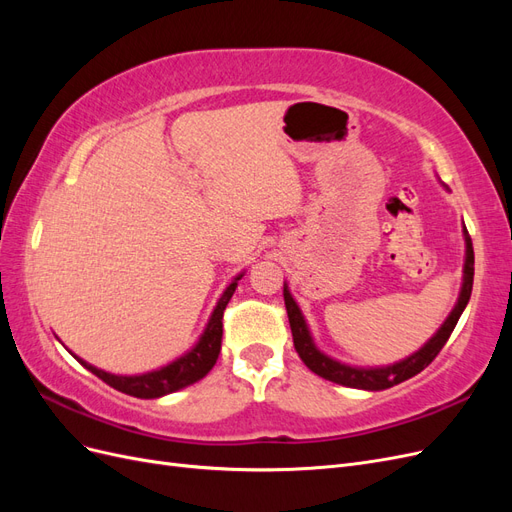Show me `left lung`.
Returning a JSON list of instances; mask_svg holds the SVG:
<instances>
[{
  "mask_svg": "<svg viewBox=\"0 0 512 512\" xmlns=\"http://www.w3.org/2000/svg\"><path fill=\"white\" fill-rule=\"evenodd\" d=\"M466 267H463V288L459 294V301L455 305V309L451 312V316L446 318V322L440 327V331L433 335L429 342L418 350L416 354L408 356L406 361L389 365V367H378V369H359V367H348L337 363L329 356H324L312 342L309 337L307 324L301 316L299 305L294 303V299L290 297L288 288L284 286V303H286V312H288V320H290V331H292V342L294 348H297L301 361L318 374L324 380H331L335 384L342 386H350V389H365V391H382V389H391V386L404 382L421 371L436 359L440 354V350L444 348V344L451 337L455 324L461 316L463 309H466L470 294H472V282H474V250H472V239L466 230Z\"/></svg>",
  "mask_w": 512,
  "mask_h": 512,
  "instance_id": "1",
  "label": "left lung"
}]
</instances>
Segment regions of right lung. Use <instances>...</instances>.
I'll return each instance as SVG.
<instances>
[{"label":"right lung","instance_id":"1","mask_svg":"<svg viewBox=\"0 0 512 512\" xmlns=\"http://www.w3.org/2000/svg\"><path fill=\"white\" fill-rule=\"evenodd\" d=\"M237 280H241V275L237 277ZM237 280L224 290L222 299L213 309L211 320L207 324L203 337L198 339V344L188 354L177 359L175 363H170L158 371H151V374H143V376H113V374H106V371H102L94 365L81 361L79 356H76V361H79L83 367H87L91 374H96L108 386H113V389L126 393V395H132V397H138V399H156V397L168 395L173 391H179L188 384H194L196 380L205 378L211 371V367L215 365V361H218V354L222 348L224 309H226L232 294H235Z\"/></svg>","mask_w":512,"mask_h":512}]
</instances>
